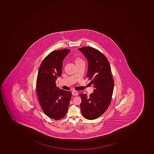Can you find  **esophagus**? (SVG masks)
Segmentation results:
<instances>
[{
  "label": "esophagus",
  "instance_id": "esophagus-1",
  "mask_svg": "<svg viewBox=\"0 0 154 154\" xmlns=\"http://www.w3.org/2000/svg\"><path fill=\"white\" fill-rule=\"evenodd\" d=\"M72 95L74 96H77L78 95V93L77 91L75 90H72Z\"/></svg>",
  "mask_w": 154,
  "mask_h": 154
}]
</instances>
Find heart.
<instances>
[{
	"mask_svg": "<svg viewBox=\"0 0 154 154\" xmlns=\"http://www.w3.org/2000/svg\"><path fill=\"white\" fill-rule=\"evenodd\" d=\"M75 61V64L79 63H84L83 60L82 59L79 57L76 58Z\"/></svg>",
	"mask_w": 154,
	"mask_h": 154,
	"instance_id": "b5f03b06",
	"label": "heart"
}]
</instances>
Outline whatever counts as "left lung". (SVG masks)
Here are the masks:
<instances>
[{
  "label": "left lung",
  "mask_w": 154,
  "mask_h": 154,
  "mask_svg": "<svg viewBox=\"0 0 154 154\" xmlns=\"http://www.w3.org/2000/svg\"><path fill=\"white\" fill-rule=\"evenodd\" d=\"M78 49L88 60L87 77L95 88L89 97L87 94H79L82 100L81 111L85 119L94 120L101 116L110 106L114 82L110 63L103 54L90 47Z\"/></svg>",
  "instance_id": "1"
}]
</instances>
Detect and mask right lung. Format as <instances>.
<instances>
[{
  "instance_id": "obj_1",
  "label": "right lung",
  "mask_w": 154,
  "mask_h": 154,
  "mask_svg": "<svg viewBox=\"0 0 154 154\" xmlns=\"http://www.w3.org/2000/svg\"><path fill=\"white\" fill-rule=\"evenodd\" d=\"M69 49L54 50L42 61L37 75L36 91L41 106L48 117L59 120L67 113L71 97V91L60 89L55 83L62 73L64 58Z\"/></svg>"
}]
</instances>
